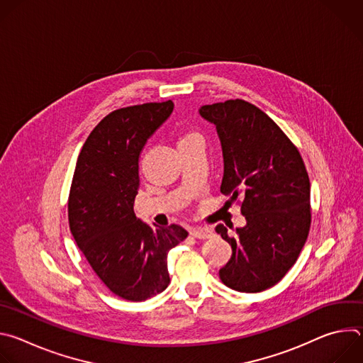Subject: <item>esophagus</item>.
<instances>
[{"label":"esophagus","mask_w":363,"mask_h":363,"mask_svg":"<svg viewBox=\"0 0 363 363\" xmlns=\"http://www.w3.org/2000/svg\"><path fill=\"white\" fill-rule=\"evenodd\" d=\"M191 234L198 238V240H205V238H211L214 235L213 230L206 228V227H195V228H191Z\"/></svg>","instance_id":"esophagus-1"}]
</instances>
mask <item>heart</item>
<instances>
[{"instance_id": "1", "label": "heart", "mask_w": 363, "mask_h": 363, "mask_svg": "<svg viewBox=\"0 0 363 363\" xmlns=\"http://www.w3.org/2000/svg\"><path fill=\"white\" fill-rule=\"evenodd\" d=\"M201 139L199 133L194 132V130H186L184 132L181 136H179V140H178V145H182V143H188V142H192V140H198Z\"/></svg>"}]
</instances>
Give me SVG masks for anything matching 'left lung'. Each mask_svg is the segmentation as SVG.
Masks as SVG:
<instances>
[{
  "label": "left lung",
  "instance_id": "obj_1",
  "mask_svg": "<svg viewBox=\"0 0 363 363\" xmlns=\"http://www.w3.org/2000/svg\"><path fill=\"white\" fill-rule=\"evenodd\" d=\"M199 113L221 140V192L240 203L247 220L234 235L223 224L216 228L233 248L220 279L242 293L267 290L294 266L312 224L303 158L270 116L242 99L205 105Z\"/></svg>",
  "mask_w": 363,
  "mask_h": 363
}]
</instances>
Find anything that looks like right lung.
<instances>
[{"instance_id":"add662e5","label":"right lung","mask_w":363,"mask_h":363,"mask_svg":"<svg viewBox=\"0 0 363 363\" xmlns=\"http://www.w3.org/2000/svg\"><path fill=\"white\" fill-rule=\"evenodd\" d=\"M172 111L167 100L103 118L80 150L70 186L69 225L80 251L103 284L130 301L168 287V252L188 237L178 224L149 227L133 213L140 150Z\"/></svg>"}]
</instances>
